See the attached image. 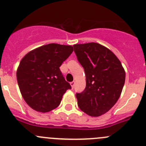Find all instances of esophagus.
I'll return each instance as SVG.
<instances>
[{"instance_id":"obj_1","label":"esophagus","mask_w":146,"mask_h":146,"mask_svg":"<svg viewBox=\"0 0 146 146\" xmlns=\"http://www.w3.org/2000/svg\"><path fill=\"white\" fill-rule=\"evenodd\" d=\"M70 86H71V88H74V86H75V81L70 82Z\"/></svg>"}]
</instances>
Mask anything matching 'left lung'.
<instances>
[{"label":"left lung","instance_id":"left-lung-1","mask_svg":"<svg viewBox=\"0 0 146 146\" xmlns=\"http://www.w3.org/2000/svg\"><path fill=\"white\" fill-rule=\"evenodd\" d=\"M86 73V87L77 93L78 107L92 117L103 115L116 103L125 80L119 59L110 49L97 43L73 45Z\"/></svg>","mask_w":146,"mask_h":146}]
</instances>
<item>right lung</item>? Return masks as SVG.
Returning <instances> with one entry per match:
<instances>
[{"mask_svg": "<svg viewBox=\"0 0 146 146\" xmlns=\"http://www.w3.org/2000/svg\"><path fill=\"white\" fill-rule=\"evenodd\" d=\"M71 46L50 43L28 52L16 72L20 91L24 100L38 112L56 108L63 94L71 88L60 68L73 53Z\"/></svg>", "mask_w": 146, "mask_h": 146, "instance_id": "1", "label": "right lung"}]
</instances>
